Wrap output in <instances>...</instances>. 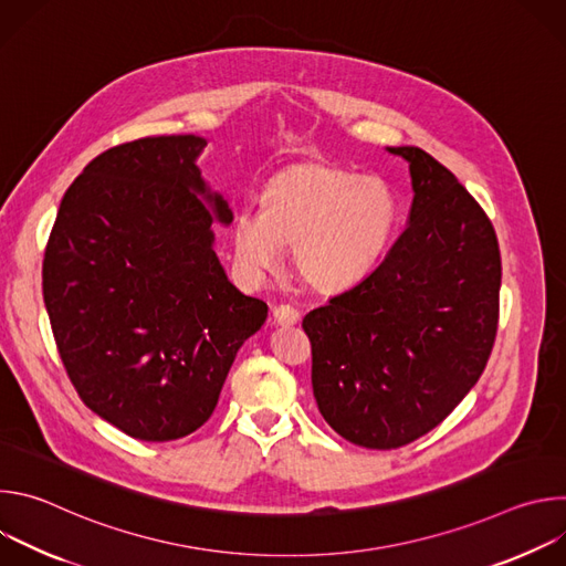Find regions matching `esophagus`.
Wrapping results in <instances>:
<instances>
[{
  "label": "esophagus",
  "mask_w": 566,
  "mask_h": 566,
  "mask_svg": "<svg viewBox=\"0 0 566 566\" xmlns=\"http://www.w3.org/2000/svg\"><path fill=\"white\" fill-rule=\"evenodd\" d=\"M273 319L277 322V325H282V327H291V325H295V322L300 319V313L291 304H277L273 308Z\"/></svg>",
  "instance_id": "1"
}]
</instances>
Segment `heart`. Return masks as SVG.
<instances>
[{
	"label": "heart",
	"instance_id": "b5f03b06",
	"mask_svg": "<svg viewBox=\"0 0 566 566\" xmlns=\"http://www.w3.org/2000/svg\"><path fill=\"white\" fill-rule=\"evenodd\" d=\"M398 217L378 177L308 164L282 172L262 195L260 217L234 223V255L249 271H273L293 249L295 275L317 293L358 284L382 258Z\"/></svg>",
	"mask_w": 566,
	"mask_h": 566
}]
</instances>
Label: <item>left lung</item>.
<instances>
[{
    "label": "left lung",
    "mask_w": 566,
    "mask_h": 566,
    "mask_svg": "<svg viewBox=\"0 0 566 566\" xmlns=\"http://www.w3.org/2000/svg\"><path fill=\"white\" fill-rule=\"evenodd\" d=\"M410 223L358 284L304 315L319 415L369 450L437 428L486 367L500 322L502 258L474 197L421 147Z\"/></svg>",
    "instance_id": "1"
}]
</instances>
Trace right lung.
<instances>
[{"label": "right lung", "mask_w": 566, "mask_h": 566, "mask_svg": "<svg viewBox=\"0 0 566 566\" xmlns=\"http://www.w3.org/2000/svg\"><path fill=\"white\" fill-rule=\"evenodd\" d=\"M206 140L147 136L98 154L60 201L42 293L57 354L85 406L138 441H175L217 408L228 369L269 315L212 251Z\"/></svg>", "instance_id": "add662e5"}]
</instances>
